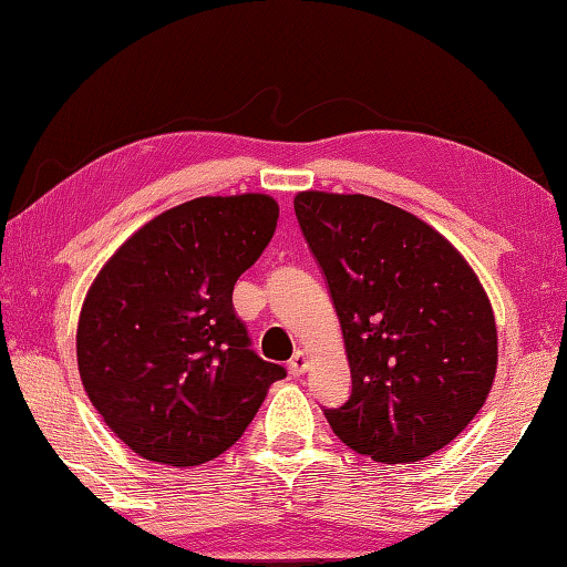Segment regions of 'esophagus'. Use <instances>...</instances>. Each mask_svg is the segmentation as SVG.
I'll list each match as a JSON object with an SVG mask.
<instances>
[{"label":"esophagus","instance_id":"esophagus-1","mask_svg":"<svg viewBox=\"0 0 567 567\" xmlns=\"http://www.w3.org/2000/svg\"><path fill=\"white\" fill-rule=\"evenodd\" d=\"M306 369H309V353H306V351H296V353L291 355V361H289V371H291L293 375H301V373H306Z\"/></svg>","mask_w":567,"mask_h":567}]
</instances>
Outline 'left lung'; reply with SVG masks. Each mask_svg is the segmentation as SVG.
I'll return each instance as SVG.
<instances>
[{
	"instance_id": "obj_1",
	"label": "left lung",
	"mask_w": 567,
	"mask_h": 567,
	"mask_svg": "<svg viewBox=\"0 0 567 567\" xmlns=\"http://www.w3.org/2000/svg\"><path fill=\"white\" fill-rule=\"evenodd\" d=\"M296 218L329 281L353 391L326 409L379 463L441 451L483 409L498 369L493 306L449 238L363 194L301 192Z\"/></svg>"
}]
</instances>
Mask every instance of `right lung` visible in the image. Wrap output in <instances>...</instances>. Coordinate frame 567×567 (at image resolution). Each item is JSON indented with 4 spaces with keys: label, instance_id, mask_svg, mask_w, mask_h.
<instances>
[{
    "label": "right lung",
    "instance_id": "1",
    "mask_svg": "<svg viewBox=\"0 0 567 567\" xmlns=\"http://www.w3.org/2000/svg\"><path fill=\"white\" fill-rule=\"evenodd\" d=\"M276 221L266 194L192 198L128 236L89 286L79 375L104 423L142 458L176 468L214 461L286 375L248 349L231 303Z\"/></svg>",
    "mask_w": 567,
    "mask_h": 567
}]
</instances>
